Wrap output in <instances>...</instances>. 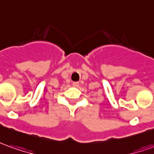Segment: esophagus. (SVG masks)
Listing matches in <instances>:
<instances>
[{
	"instance_id": "34e87169",
	"label": "esophagus",
	"mask_w": 154,
	"mask_h": 154,
	"mask_svg": "<svg viewBox=\"0 0 154 154\" xmlns=\"http://www.w3.org/2000/svg\"><path fill=\"white\" fill-rule=\"evenodd\" d=\"M72 86L75 87H77L79 86V82H74L73 83H72Z\"/></svg>"
}]
</instances>
